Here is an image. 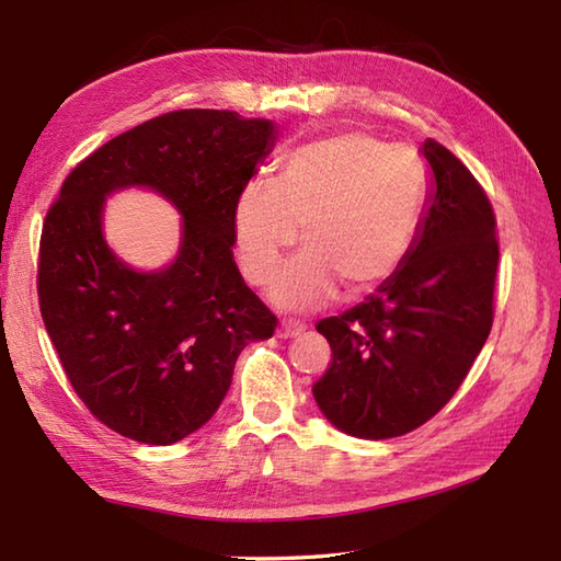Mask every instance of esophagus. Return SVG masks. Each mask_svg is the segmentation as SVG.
I'll return each instance as SVG.
<instances>
[{"instance_id":"34e87169","label":"esophagus","mask_w":561,"mask_h":561,"mask_svg":"<svg viewBox=\"0 0 561 561\" xmlns=\"http://www.w3.org/2000/svg\"><path fill=\"white\" fill-rule=\"evenodd\" d=\"M301 332H304V325H299V323H282V325L277 328V337H279V340L299 337Z\"/></svg>"}]
</instances>
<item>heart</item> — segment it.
<instances>
[{"instance_id":"obj_1","label":"heart","mask_w":561,"mask_h":561,"mask_svg":"<svg viewBox=\"0 0 561 561\" xmlns=\"http://www.w3.org/2000/svg\"><path fill=\"white\" fill-rule=\"evenodd\" d=\"M426 195V165L408 147L366 133L308 141L287 153L277 181H250L238 193V265L250 284H267L301 226L306 248L274 279V306L313 311L340 284L350 296L371 291L412 250Z\"/></svg>"}]
</instances>
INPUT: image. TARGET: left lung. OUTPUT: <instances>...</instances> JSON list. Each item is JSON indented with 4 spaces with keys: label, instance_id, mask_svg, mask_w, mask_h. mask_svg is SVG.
<instances>
[{
    "label": "left lung",
    "instance_id": "left-lung-1",
    "mask_svg": "<svg viewBox=\"0 0 561 561\" xmlns=\"http://www.w3.org/2000/svg\"><path fill=\"white\" fill-rule=\"evenodd\" d=\"M424 217L402 265L366 299L318 323L332 362L313 386L325 420L356 438H392L432 420L492 330L496 219L474 175L426 139Z\"/></svg>",
    "mask_w": 561,
    "mask_h": 561
}]
</instances>
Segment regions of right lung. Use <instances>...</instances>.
Here are the masks:
<instances>
[{"instance_id": "add662e5", "label": "right lung", "mask_w": 561, "mask_h": 561, "mask_svg": "<svg viewBox=\"0 0 561 561\" xmlns=\"http://www.w3.org/2000/svg\"><path fill=\"white\" fill-rule=\"evenodd\" d=\"M277 141V125L233 111H173L83 159L41 236L47 335L91 414L139 444L171 446L205 426L248 342L277 318L233 262L231 211ZM147 186L179 209L182 243L159 271H135L102 236L104 199Z\"/></svg>"}]
</instances>
